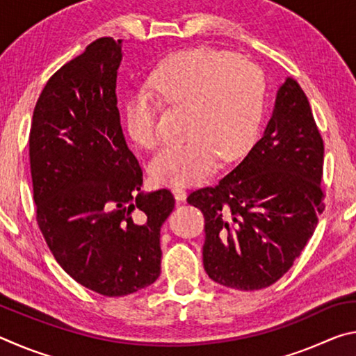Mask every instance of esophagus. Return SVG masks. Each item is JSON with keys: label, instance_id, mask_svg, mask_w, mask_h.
I'll return each mask as SVG.
<instances>
[{"label": "esophagus", "instance_id": "1", "mask_svg": "<svg viewBox=\"0 0 356 356\" xmlns=\"http://www.w3.org/2000/svg\"><path fill=\"white\" fill-rule=\"evenodd\" d=\"M172 195L176 197L177 202H184L186 200V191L182 188V186H174Z\"/></svg>", "mask_w": 356, "mask_h": 356}]
</instances>
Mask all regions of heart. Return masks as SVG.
I'll use <instances>...</instances> for the list:
<instances>
[{"instance_id": "1", "label": "heart", "mask_w": 356, "mask_h": 356, "mask_svg": "<svg viewBox=\"0 0 356 356\" xmlns=\"http://www.w3.org/2000/svg\"><path fill=\"white\" fill-rule=\"evenodd\" d=\"M147 89L154 95L136 91L124 104L125 129L138 146L150 149L160 141L157 98L171 106H188L190 138L168 144L154 156L150 176L155 184L201 182L215 170L218 155L231 160L254 140L265 84L257 65L246 59L206 47L186 50L160 64Z\"/></svg>"}]
</instances>
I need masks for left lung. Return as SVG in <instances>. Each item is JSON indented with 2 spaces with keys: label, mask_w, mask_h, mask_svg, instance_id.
Returning a JSON list of instances; mask_svg holds the SVG:
<instances>
[{
  "label": "left lung",
  "mask_w": 356,
  "mask_h": 356,
  "mask_svg": "<svg viewBox=\"0 0 356 356\" xmlns=\"http://www.w3.org/2000/svg\"><path fill=\"white\" fill-rule=\"evenodd\" d=\"M323 141L308 97L287 76L272 116L245 159L188 204L206 218L204 268L237 291L278 281L308 243L323 210Z\"/></svg>",
  "instance_id": "1"
}]
</instances>
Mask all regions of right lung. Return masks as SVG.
Instances as JSON below:
<instances>
[{"label": "right lung", "instance_id": "add662e5", "mask_svg": "<svg viewBox=\"0 0 356 356\" xmlns=\"http://www.w3.org/2000/svg\"><path fill=\"white\" fill-rule=\"evenodd\" d=\"M122 40L102 38L64 64L35 104L29 163L38 222L64 272L105 297L160 276V229L170 190L144 193L120 127L116 83Z\"/></svg>", "mask_w": 356, "mask_h": 356}]
</instances>
